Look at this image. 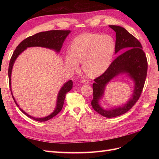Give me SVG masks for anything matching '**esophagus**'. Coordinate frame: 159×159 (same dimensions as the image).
Masks as SVG:
<instances>
[{"label": "esophagus", "mask_w": 159, "mask_h": 159, "mask_svg": "<svg viewBox=\"0 0 159 159\" xmlns=\"http://www.w3.org/2000/svg\"><path fill=\"white\" fill-rule=\"evenodd\" d=\"M81 83H83V84H89L90 82L89 81H88V80H81Z\"/></svg>", "instance_id": "obj_1"}]
</instances>
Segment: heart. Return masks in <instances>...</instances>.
<instances>
[{
    "label": "heart",
    "instance_id": "obj_1",
    "mask_svg": "<svg viewBox=\"0 0 159 159\" xmlns=\"http://www.w3.org/2000/svg\"><path fill=\"white\" fill-rule=\"evenodd\" d=\"M71 53L66 55V64L71 69H77L78 61H82L85 74L95 78L106 71L115 51V42L109 35L86 32L81 34L71 41Z\"/></svg>",
    "mask_w": 159,
    "mask_h": 159
}]
</instances>
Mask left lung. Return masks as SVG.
<instances>
[{
    "instance_id": "1",
    "label": "left lung",
    "mask_w": 159,
    "mask_h": 159,
    "mask_svg": "<svg viewBox=\"0 0 159 159\" xmlns=\"http://www.w3.org/2000/svg\"><path fill=\"white\" fill-rule=\"evenodd\" d=\"M109 27L116 32L115 52L121 50L126 51L115 58L102 75L94 80L93 98L91 104L96 112L103 117L111 118L127 113L137 103L145 85L148 63L142 45L135 37L121 26L109 25ZM123 73H127L135 82L132 97L123 107L111 110L102 109L98 105V100L102 97L105 86L114 76Z\"/></svg>"
}]
</instances>
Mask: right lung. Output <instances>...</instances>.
<instances>
[{
  "mask_svg": "<svg viewBox=\"0 0 159 159\" xmlns=\"http://www.w3.org/2000/svg\"><path fill=\"white\" fill-rule=\"evenodd\" d=\"M70 32V30H50L46 32H42L37 33L36 34L28 37L26 39L22 41L18 46L16 47L15 50L14 51L13 54L11 57L10 63H9V67H8V80H9V86H10V89L11 91V94L12 96V98L15 102L16 105L19 107L18 105L17 104L14 98V96L12 95V93L11 91V73L12 67L14 65V61H15L18 55H20L21 53L26 49L28 47H34V46H41L48 48L53 49L56 50L57 52H59L61 48L63 43L67 37ZM73 86V81L71 80L68 81V82H66L63 87H62L59 91L58 95H57V105L56 108L54 110V111L52 114L45 117L43 118H36L33 117L30 115H28L24 111L20 108H19L21 111L25 114L28 117H30L32 119H34L36 121L43 122L46 121L48 120H49L54 117H55L57 114H58L63 107L64 100L66 98V93L70 91Z\"/></svg>",
  "mask_w": 159,
  "mask_h": 159,
  "instance_id": "add662e5",
  "label": "right lung"
}]
</instances>
